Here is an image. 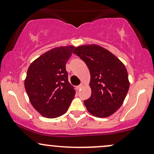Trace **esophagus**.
<instances>
[{"label": "esophagus", "instance_id": "34e87169", "mask_svg": "<svg viewBox=\"0 0 154 154\" xmlns=\"http://www.w3.org/2000/svg\"><path fill=\"white\" fill-rule=\"evenodd\" d=\"M83 86H84V84H83V83H81L80 85H78V86L77 87V90H80V89L82 88Z\"/></svg>", "mask_w": 154, "mask_h": 154}]
</instances>
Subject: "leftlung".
Returning a JSON list of instances; mask_svg holds the SVG:
<instances>
[{"instance_id":"obj_1","label":"left lung","mask_w":154,"mask_h":154,"mask_svg":"<svg viewBox=\"0 0 154 154\" xmlns=\"http://www.w3.org/2000/svg\"><path fill=\"white\" fill-rule=\"evenodd\" d=\"M74 54L84 61L90 72L91 96L84 101L92 116L106 118L123 103L130 82L126 68L112 53L97 44L82 45Z\"/></svg>"}]
</instances>
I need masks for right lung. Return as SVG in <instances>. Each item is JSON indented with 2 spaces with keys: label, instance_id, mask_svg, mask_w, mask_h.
<instances>
[{
  "label": "right lung",
  "instance_id": "obj_1",
  "mask_svg": "<svg viewBox=\"0 0 154 154\" xmlns=\"http://www.w3.org/2000/svg\"><path fill=\"white\" fill-rule=\"evenodd\" d=\"M74 46L51 49L33 62L24 81L31 104L44 117L55 118L67 111L75 95L68 81L66 63Z\"/></svg>",
  "mask_w": 154,
  "mask_h": 154
}]
</instances>
